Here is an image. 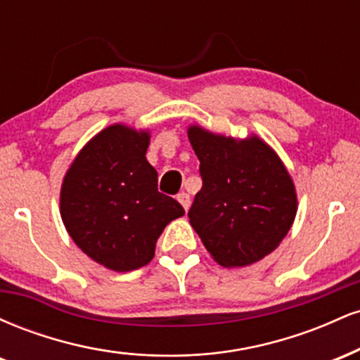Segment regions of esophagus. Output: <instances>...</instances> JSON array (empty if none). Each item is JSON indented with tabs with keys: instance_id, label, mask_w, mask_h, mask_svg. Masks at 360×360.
<instances>
[{
	"instance_id": "1",
	"label": "esophagus",
	"mask_w": 360,
	"mask_h": 360,
	"mask_svg": "<svg viewBox=\"0 0 360 360\" xmlns=\"http://www.w3.org/2000/svg\"><path fill=\"white\" fill-rule=\"evenodd\" d=\"M177 201H179L181 206H183L186 212H188L189 203H191V201H189V194L188 193H179V194H177Z\"/></svg>"
}]
</instances>
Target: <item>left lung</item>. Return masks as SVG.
<instances>
[{
	"label": "left lung",
	"instance_id": "1",
	"mask_svg": "<svg viewBox=\"0 0 360 360\" xmlns=\"http://www.w3.org/2000/svg\"><path fill=\"white\" fill-rule=\"evenodd\" d=\"M203 188L188 218L223 267H245L279 247L298 212L292 177L257 135L233 139L188 127Z\"/></svg>",
	"mask_w": 360,
	"mask_h": 360
}]
</instances>
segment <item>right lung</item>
<instances>
[{
    "label": "right lung",
    "instance_id": "right-lung-1",
    "mask_svg": "<svg viewBox=\"0 0 360 360\" xmlns=\"http://www.w3.org/2000/svg\"><path fill=\"white\" fill-rule=\"evenodd\" d=\"M148 143V130L113 123L81 148L62 179L65 230L88 257L115 272L147 266L164 229L184 214L174 198L157 191Z\"/></svg>",
    "mask_w": 360,
    "mask_h": 360
}]
</instances>
